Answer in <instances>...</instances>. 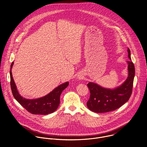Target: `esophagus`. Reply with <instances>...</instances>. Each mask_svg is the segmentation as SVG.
Listing matches in <instances>:
<instances>
[{
  "label": "esophagus",
  "instance_id": "1",
  "mask_svg": "<svg viewBox=\"0 0 147 147\" xmlns=\"http://www.w3.org/2000/svg\"><path fill=\"white\" fill-rule=\"evenodd\" d=\"M77 79H83V76L82 75H79L77 76Z\"/></svg>",
  "mask_w": 147,
  "mask_h": 147
}]
</instances>
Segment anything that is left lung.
<instances>
[{
    "label": "left lung",
    "mask_w": 147,
    "mask_h": 147,
    "mask_svg": "<svg viewBox=\"0 0 147 147\" xmlns=\"http://www.w3.org/2000/svg\"><path fill=\"white\" fill-rule=\"evenodd\" d=\"M128 75L125 82L120 86L109 89L102 87L96 83L89 82L87 86L90 90V97L86 105L88 109L97 113L115 110L127 102L132 94L135 76V67L131 61V51L127 49Z\"/></svg>",
    "instance_id": "1"
}]
</instances>
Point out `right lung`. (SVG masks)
<instances>
[{"label":"right lung","mask_w":147,"mask_h":147,"mask_svg":"<svg viewBox=\"0 0 147 147\" xmlns=\"http://www.w3.org/2000/svg\"><path fill=\"white\" fill-rule=\"evenodd\" d=\"M12 62L10 68L11 88L12 94L16 101L28 111L33 114L47 115L54 112L60 104V96L63 90L69 85L68 82L61 84L47 95L37 99H26L20 96L17 89L16 85L13 79L12 68Z\"/></svg>","instance_id":"right-lung-1"}]
</instances>
